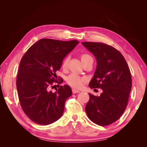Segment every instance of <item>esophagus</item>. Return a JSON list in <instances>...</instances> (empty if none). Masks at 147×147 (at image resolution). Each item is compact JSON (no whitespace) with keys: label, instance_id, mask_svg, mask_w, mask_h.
Wrapping results in <instances>:
<instances>
[{"label":"esophagus","instance_id":"esophagus-1","mask_svg":"<svg viewBox=\"0 0 147 147\" xmlns=\"http://www.w3.org/2000/svg\"><path fill=\"white\" fill-rule=\"evenodd\" d=\"M72 91H73V94L80 93V91L76 90V89H73V90H72Z\"/></svg>","mask_w":147,"mask_h":147}]
</instances>
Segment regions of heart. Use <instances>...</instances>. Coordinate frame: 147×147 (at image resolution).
<instances>
[{
    "instance_id": "obj_1",
    "label": "heart",
    "mask_w": 147,
    "mask_h": 147,
    "mask_svg": "<svg viewBox=\"0 0 147 147\" xmlns=\"http://www.w3.org/2000/svg\"><path fill=\"white\" fill-rule=\"evenodd\" d=\"M89 57L91 56L88 55V54H82V55L81 56L82 61H84V59H86V58H89ZM68 63H69V58L68 57H66L65 58H64L63 61H62V64H61L62 68L63 69H65L67 68ZM67 82L69 85L72 87H73V88H80L82 86V84L84 81V78H82V77H80L76 74H71V75L67 78Z\"/></svg>"
}]
</instances>
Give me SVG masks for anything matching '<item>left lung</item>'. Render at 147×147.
I'll return each mask as SVG.
<instances>
[{
    "label": "left lung",
    "mask_w": 147,
    "mask_h": 147,
    "mask_svg": "<svg viewBox=\"0 0 147 147\" xmlns=\"http://www.w3.org/2000/svg\"><path fill=\"white\" fill-rule=\"evenodd\" d=\"M82 44L93 54L97 63L89 86L102 90L98 96L89 93L87 115L98 125H109L121 117L127 106L131 88L130 69L124 56L114 47L94 42Z\"/></svg>",
    "instance_id": "obj_1"
}]
</instances>
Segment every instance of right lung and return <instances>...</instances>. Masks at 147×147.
I'll use <instances>...</instances> for the list:
<instances>
[{"mask_svg": "<svg viewBox=\"0 0 147 147\" xmlns=\"http://www.w3.org/2000/svg\"><path fill=\"white\" fill-rule=\"evenodd\" d=\"M79 43L41 39L24 54L19 64L16 85L22 109L34 123L48 125L63 115L65 102L72 95L71 87L61 86L50 90L63 59ZM56 86V85H55Z\"/></svg>", "mask_w": 147, "mask_h": 147, "instance_id": "right-lung-1", "label": "right lung"}]
</instances>
